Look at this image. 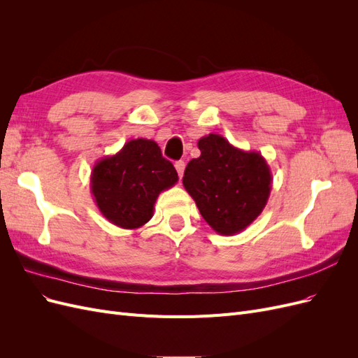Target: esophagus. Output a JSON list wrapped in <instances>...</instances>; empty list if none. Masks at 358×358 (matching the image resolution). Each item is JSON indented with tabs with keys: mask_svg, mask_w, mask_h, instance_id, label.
Segmentation results:
<instances>
[{
	"mask_svg": "<svg viewBox=\"0 0 358 358\" xmlns=\"http://www.w3.org/2000/svg\"><path fill=\"white\" fill-rule=\"evenodd\" d=\"M175 167H176V171H178L179 178H182V175H183V170H185V162H183V161H176Z\"/></svg>",
	"mask_w": 358,
	"mask_h": 358,
	"instance_id": "obj_1",
	"label": "esophagus"
}]
</instances>
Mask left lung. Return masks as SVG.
Returning a JSON list of instances; mask_svg holds the SVG:
<instances>
[{"label": "left lung", "instance_id": "1", "mask_svg": "<svg viewBox=\"0 0 358 358\" xmlns=\"http://www.w3.org/2000/svg\"><path fill=\"white\" fill-rule=\"evenodd\" d=\"M200 157L188 162L182 183L212 230L234 236L251 225L266 208L272 171L255 150L233 146L220 134L199 140Z\"/></svg>", "mask_w": 358, "mask_h": 358}]
</instances>
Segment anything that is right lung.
<instances>
[{"label":"right lung","mask_w":358,"mask_h":358,"mask_svg":"<svg viewBox=\"0 0 358 358\" xmlns=\"http://www.w3.org/2000/svg\"><path fill=\"white\" fill-rule=\"evenodd\" d=\"M178 179V171L154 140L133 138L115 155L95 162L91 192L107 221L136 230L152 218L158 196Z\"/></svg>","instance_id":"add662e5"}]
</instances>
